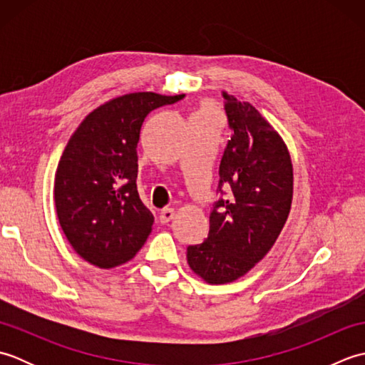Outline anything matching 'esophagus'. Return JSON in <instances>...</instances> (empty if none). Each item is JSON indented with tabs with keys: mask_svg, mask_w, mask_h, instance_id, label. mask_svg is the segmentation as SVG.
<instances>
[{
	"mask_svg": "<svg viewBox=\"0 0 365 365\" xmlns=\"http://www.w3.org/2000/svg\"><path fill=\"white\" fill-rule=\"evenodd\" d=\"M174 216H175V210H174V208H169V207L163 208L161 213H160V222H161V224H166V222H169L170 220H174Z\"/></svg>",
	"mask_w": 365,
	"mask_h": 365,
	"instance_id": "34e87169",
	"label": "esophagus"
}]
</instances>
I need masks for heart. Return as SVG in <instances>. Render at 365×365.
<instances>
[{"label":"heart","mask_w":365,"mask_h":365,"mask_svg":"<svg viewBox=\"0 0 365 365\" xmlns=\"http://www.w3.org/2000/svg\"><path fill=\"white\" fill-rule=\"evenodd\" d=\"M202 111H210V113H213V108H212V106H204Z\"/></svg>","instance_id":"1"}]
</instances>
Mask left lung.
<instances>
[{
  "instance_id": "obj_1",
  "label": "left lung",
  "mask_w": 365,
  "mask_h": 365,
  "mask_svg": "<svg viewBox=\"0 0 365 365\" xmlns=\"http://www.w3.org/2000/svg\"><path fill=\"white\" fill-rule=\"evenodd\" d=\"M222 97L232 133L220 165L222 197L213 204L205 242L187 250L190 268L208 284L237 281L265 257L293 197V168L282 138L251 103L227 92Z\"/></svg>"
}]
</instances>
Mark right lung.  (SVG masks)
<instances>
[{
	"label": "right lung",
	"mask_w": 365,
	"mask_h": 365,
	"mask_svg": "<svg viewBox=\"0 0 365 365\" xmlns=\"http://www.w3.org/2000/svg\"><path fill=\"white\" fill-rule=\"evenodd\" d=\"M183 97L135 92L113 98L68 139L54 175V204L68 243L92 265L131 260L152 232L153 215L136 187L139 133L147 114Z\"/></svg>",
	"instance_id": "add662e5"
}]
</instances>
